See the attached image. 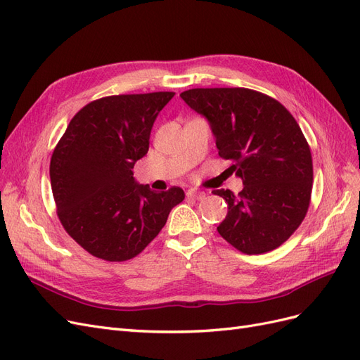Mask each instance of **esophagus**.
I'll list each match as a JSON object with an SVG mask.
<instances>
[{
	"label": "esophagus",
	"mask_w": 360,
	"mask_h": 360,
	"mask_svg": "<svg viewBox=\"0 0 360 360\" xmlns=\"http://www.w3.org/2000/svg\"><path fill=\"white\" fill-rule=\"evenodd\" d=\"M186 197L188 198H193V200H202V198H205V192L191 189V191L186 192Z\"/></svg>",
	"instance_id": "1"
}]
</instances>
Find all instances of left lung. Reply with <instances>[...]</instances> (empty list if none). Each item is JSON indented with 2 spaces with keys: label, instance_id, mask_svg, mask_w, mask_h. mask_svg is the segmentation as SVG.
<instances>
[{
  "label": "left lung",
  "instance_id": "obj_1",
  "mask_svg": "<svg viewBox=\"0 0 360 360\" xmlns=\"http://www.w3.org/2000/svg\"><path fill=\"white\" fill-rule=\"evenodd\" d=\"M212 126L222 159L243 189H216L228 204L217 226L225 240L248 255L279 248L307 216L312 192V156L287 108L249 89H192L180 94Z\"/></svg>",
  "mask_w": 360,
  "mask_h": 360
}]
</instances>
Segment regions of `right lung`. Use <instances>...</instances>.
<instances>
[{"mask_svg":"<svg viewBox=\"0 0 360 360\" xmlns=\"http://www.w3.org/2000/svg\"><path fill=\"white\" fill-rule=\"evenodd\" d=\"M174 94H118L86 103L53 148L49 176L58 219L93 257L111 263L136 257L184 200L181 188L158 193L134 179L155 120Z\"/></svg>","mask_w":360,"mask_h":360,"instance_id":"add662e5","label":"right lung"}]
</instances>
